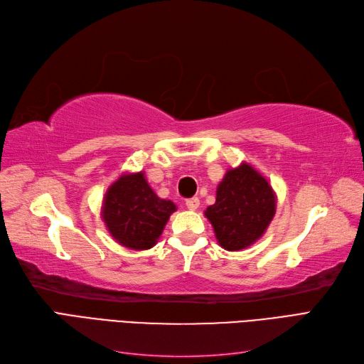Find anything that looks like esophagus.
Masks as SVG:
<instances>
[{"label": "esophagus", "mask_w": 364, "mask_h": 364, "mask_svg": "<svg viewBox=\"0 0 364 364\" xmlns=\"http://www.w3.org/2000/svg\"><path fill=\"white\" fill-rule=\"evenodd\" d=\"M185 205H186V208L191 209V211H196V209L200 205V200L197 199V197H191V199H186Z\"/></svg>", "instance_id": "34e87169"}]
</instances>
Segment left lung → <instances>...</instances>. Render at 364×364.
I'll list each match as a JSON object with an SVG mask.
<instances>
[{
    "mask_svg": "<svg viewBox=\"0 0 364 364\" xmlns=\"http://www.w3.org/2000/svg\"><path fill=\"white\" fill-rule=\"evenodd\" d=\"M277 213V196L267 179L243 162L226 171L215 203L205 215L218 245L229 252L246 249L262 237Z\"/></svg>",
    "mask_w": 364,
    "mask_h": 364,
    "instance_id": "8db88e82",
    "label": "left lung"
}]
</instances>
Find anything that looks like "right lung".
Segmentation results:
<instances>
[{
    "label": "right lung",
    "mask_w": 364,
    "mask_h": 364,
    "mask_svg": "<svg viewBox=\"0 0 364 364\" xmlns=\"http://www.w3.org/2000/svg\"><path fill=\"white\" fill-rule=\"evenodd\" d=\"M174 211L176 205L158 197L139 171L119 176L109 186L102 217L117 243L132 250H147L156 245Z\"/></svg>",
    "instance_id": "add662e5"
}]
</instances>
